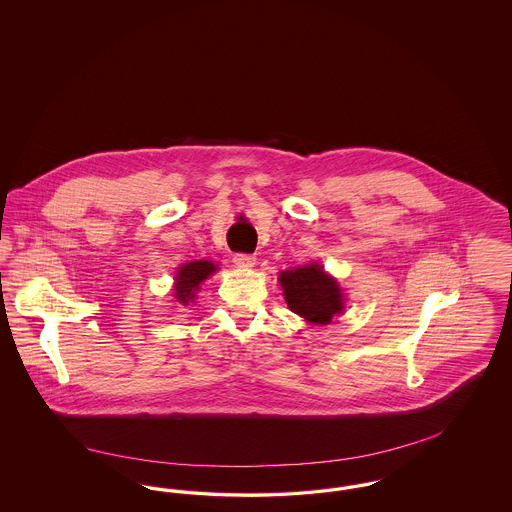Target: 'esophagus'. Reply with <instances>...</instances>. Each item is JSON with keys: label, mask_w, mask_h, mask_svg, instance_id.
<instances>
[{"label": "esophagus", "mask_w": 512, "mask_h": 512, "mask_svg": "<svg viewBox=\"0 0 512 512\" xmlns=\"http://www.w3.org/2000/svg\"><path fill=\"white\" fill-rule=\"evenodd\" d=\"M234 263H236V265H238L240 268H251L255 267L257 259H255V255H247V253H236V255H234Z\"/></svg>", "instance_id": "esophagus-1"}]
</instances>
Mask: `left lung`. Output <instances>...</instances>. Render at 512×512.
<instances>
[{
    "mask_svg": "<svg viewBox=\"0 0 512 512\" xmlns=\"http://www.w3.org/2000/svg\"><path fill=\"white\" fill-rule=\"evenodd\" d=\"M278 282L290 311L311 324H330L345 309L338 280L317 263L284 270L278 274Z\"/></svg>",
    "mask_w": 512,
    "mask_h": 512,
    "instance_id": "8db88e82",
    "label": "left lung"
}]
</instances>
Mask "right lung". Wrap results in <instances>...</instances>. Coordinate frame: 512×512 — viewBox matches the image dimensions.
<instances>
[{
    "label": "right lung",
    "mask_w": 512,
    "mask_h": 512,
    "mask_svg": "<svg viewBox=\"0 0 512 512\" xmlns=\"http://www.w3.org/2000/svg\"><path fill=\"white\" fill-rule=\"evenodd\" d=\"M213 272H217V265L211 261H192L182 267L174 276V292L178 303L190 305L195 299V293L199 292V286L203 280H207Z\"/></svg>",
    "instance_id": "1"
}]
</instances>
